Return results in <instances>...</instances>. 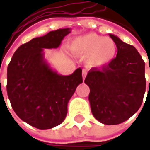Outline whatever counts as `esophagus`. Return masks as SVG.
I'll return each mask as SVG.
<instances>
[{
  "instance_id": "34e87169",
  "label": "esophagus",
  "mask_w": 150,
  "mask_h": 150,
  "mask_svg": "<svg viewBox=\"0 0 150 150\" xmlns=\"http://www.w3.org/2000/svg\"><path fill=\"white\" fill-rule=\"evenodd\" d=\"M86 75H87V71L86 70H83V80L86 78Z\"/></svg>"
}]
</instances>
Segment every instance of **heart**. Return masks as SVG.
I'll return each mask as SVG.
<instances>
[{
	"label": "heart",
	"instance_id": "obj_1",
	"mask_svg": "<svg viewBox=\"0 0 150 150\" xmlns=\"http://www.w3.org/2000/svg\"><path fill=\"white\" fill-rule=\"evenodd\" d=\"M69 48L75 54L87 57V64L92 67H100L110 63L118 52L112 39L93 32L74 38Z\"/></svg>",
	"mask_w": 150,
	"mask_h": 150
}]
</instances>
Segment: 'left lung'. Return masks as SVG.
<instances>
[{
	"label": "left lung",
	"instance_id": "obj_1",
	"mask_svg": "<svg viewBox=\"0 0 150 150\" xmlns=\"http://www.w3.org/2000/svg\"><path fill=\"white\" fill-rule=\"evenodd\" d=\"M109 36L117 45L116 57L101 69H90L84 83L90 88L88 100L94 118L115 125L128 120L141 106L146 89L145 63L134 46Z\"/></svg>",
	"mask_w": 150,
	"mask_h": 150
}]
</instances>
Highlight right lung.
<instances>
[{
    "label": "right lung",
    "instance_id": "right-lung-1",
    "mask_svg": "<svg viewBox=\"0 0 150 150\" xmlns=\"http://www.w3.org/2000/svg\"><path fill=\"white\" fill-rule=\"evenodd\" d=\"M70 32L71 28L58 29L22 44L7 67L6 91L13 110L39 129H52L64 121L68 101L83 83L82 68L63 76L44 57L45 48H57Z\"/></svg>",
    "mask_w": 150,
    "mask_h": 150
}]
</instances>
